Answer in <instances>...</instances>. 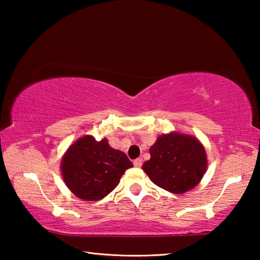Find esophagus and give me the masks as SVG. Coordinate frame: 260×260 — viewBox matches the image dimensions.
I'll list each match as a JSON object with an SVG mask.
<instances>
[{
	"instance_id": "34e87169",
	"label": "esophagus",
	"mask_w": 260,
	"mask_h": 260,
	"mask_svg": "<svg viewBox=\"0 0 260 260\" xmlns=\"http://www.w3.org/2000/svg\"><path fill=\"white\" fill-rule=\"evenodd\" d=\"M134 166H136V167L142 166V158H136V159L134 160Z\"/></svg>"
}]
</instances>
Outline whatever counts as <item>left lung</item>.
Segmentation results:
<instances>
[{
    "label": "left lung",
    "instance_id": "1",
    "mask_svg": "<svg viewBox=\"0 0 260 260\" xmlns=\"http://www.w3.org/2000/svg\"><path fill=\"white\" fill-rule=\"evenodd\" d=\"M149 151L151 157L142 165L143 171L153 183L170 192L191 190L206 172L205 149L192 135L161 134Z\"/></svg>",
    "mask_w": 260,
    "mask_h": 260
}]
</instances>
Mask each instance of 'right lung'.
Instances as JSON below:
<instances>
[{"label": "right lung", "mask_w": 260, "mask_h": 260, "mask_svg": "<svg viewBox=\"0 0 260 260\" xmlns=\"http://www.w3.org/2000/svg\"><path fill=\"white\" fill-rule=\"evenodd\" d=\"M132 161L122 151L110 147L107 139L85 135L69 147L60 162L68 188L79 199L100 201L118 186Z\"/></svg>", "instance_id": "1"}]
</instances>
